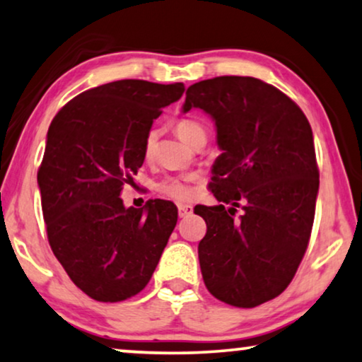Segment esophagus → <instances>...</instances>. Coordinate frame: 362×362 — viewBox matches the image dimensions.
Here are the masks:
<instances>
[{"label":"esophagus","mask_w":362,"mask_h":362,"mask_svg":"<svg viewBox=\"0 0 362 362\" xmlns=\"http://www.w3.org/2000/svg\"><path fill=\"white\" fill-rule=\"evenodd\" d=\"M177 211H180L181 218L187 217V216H191V214H192V206H191V204H180V206H177Z\"/></svg>","instance_id":"esophagus-1"}]
</instances>
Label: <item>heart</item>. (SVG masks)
Wrapping results in <instances>:
<instances>
[{
  "mask_svg": "<svg viewBox=\"0 0 362 362\" xmlns=\"http://www.w3.org/2000/svg\"><path fill=\"white\" fill-rule=\"evenodd\" d=\"M175 130L180 135L182 142L194 146L199 142H206L207 139V127L201 120L192 117H181L175 122ZM156 140H158V132L156 130H148V134L144 139V156L146 160L155 155ZM196 181V176L185 175V176H168L158 185V191L171 199L177 201H186L192 196L191 182Z\"/></svg>",
  "mask_w": 362,
  "mask_h": 362,
  "instance_id": "obj_1",
  "label": "heart"
}]
</instances>
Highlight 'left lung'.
Here are the masks:
<instances>
[{
	"label": "left lung",
	"instance_id": "8db88e82",
	"mask_svg": "<svg viewBox=\"0 0 362 362\" xmlns=\"http://www.w3.org/2000/svg\"><path fill=\"white\" fill-rule=\"evenodd\" d=\"M192 107L216 120L223 151L209 185L222 204L194 209L207 223L204 284L228 305H261L291 284L310 240L320 182L312 127L289 96L251 76L194 83L182 109Z\"/></svg>",
	"mask_w": 362,
	"mask_h": 362
}]
</instances>
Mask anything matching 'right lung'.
<instances>
[{
    "label": "right lung",
    "mask_w": 362,
    "mask_h": 362,
    "mask_svg": "<svg viewBox=\"0 0 362 362\" xmlns=\"http://www.w3.org/2000/svg\"><path fill=\"white\" fill-rule=\"evenodd\" d=\"M182 83L119 80L57 112L37 171L47 238L73 284L120 302L148 284L177 222L170 201L124 207L120 191L144 165V139Z\"/></svg>",
    "instance_id": "right-lung-1"
}]
</instances>
